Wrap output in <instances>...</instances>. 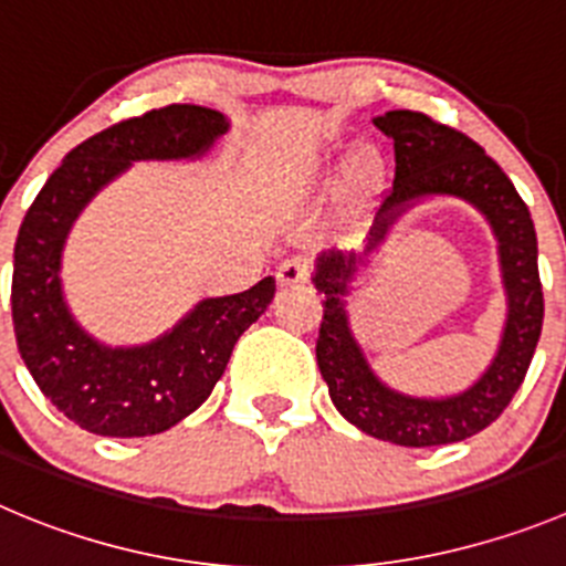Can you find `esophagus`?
Wrapping results in <instances>:
<instances>
[{"instance_id":"1","label":"esophagus","mask_w":566,"mask_h":566,"mask_svg":"<svg viewBox=\"0 0 566 566\" xmlns=\"http://www.w3.org/2000/svg\"><path fill=\"white\" fill-rule=\"evenodd\" d=\"M276 279L282 287H293V284H304L310 279V265L301 256H290L284 259L282 265H279Z\"/></svg>"}]
</instances>
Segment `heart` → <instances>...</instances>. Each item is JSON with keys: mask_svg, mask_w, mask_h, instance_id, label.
Wrapping results in <instances>:
<instances>
[{"mask_svg": "<svg viewBox=\"0 0 566 566\" xmlns=\"http://www.w3.org/2000/svg\"><path fill=\"white\" fill-rule=\"evenodd\" d=\"M382 170V156H379V150H374V147H360V150L352 156V161H348V176H352V181H355L357 187H371L374 181H379Z\"/></svg>", "mask_w": 566, "mask_h": 566, "instance_id": "1", "label": "heart"}]
</instances>
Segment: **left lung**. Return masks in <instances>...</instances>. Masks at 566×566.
Here are the masks:
<instances>
[{
  "label": "left lung",
  "instance_id": "obj_1",
  "mask_svg": "<svg viewBox=\"0 0 566 566\" xmlns=\"http://www.w3.org/2000/svg\"><path fill=\"white\" fill-rule=\"evenodd\" d=\"M394 139L396 176L385 195L363 253H321L315 287L324 293L315 357L329 385L335 408L346 421L379 441L399 447H441L485 430L511 405L536 352L545 295L538 282L536 229L525 200L494 158L461 130L441 125L419 111H388L374 119ZM430 193H452L472 202L499 237L501 270L510 295L501 348L486 374L463 395L421 400L388 389L367 366L347 329V284L401 211Z\"/></svg>",
  "mask_w": 566,
  "mask_h": 566
}]
</instances>
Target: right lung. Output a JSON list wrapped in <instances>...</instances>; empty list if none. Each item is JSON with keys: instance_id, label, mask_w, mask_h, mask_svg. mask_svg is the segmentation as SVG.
<instances>
[{"instance_id": "right-lung-1", "label": "right lung", "mask_w": 566, "mask_h": 566, "mask_svg": "<svg viewBox=\"0 0 566 566\" xmlns=\"http://www.w3.org/2000/svg\"><path fill=\"white\" fill-rule=\"evenodd\" d=\"M226 130L229 119L203 105L123 119L69 150L21 220L10 287L19 355L41 394L94 436H156L195 413L273 301L276 282L265 276L245 293L203 298L170 332L130 348L94 340L63 301V242L83 206L134 161L200 158Z\"/></svg>"}]
</instances>
